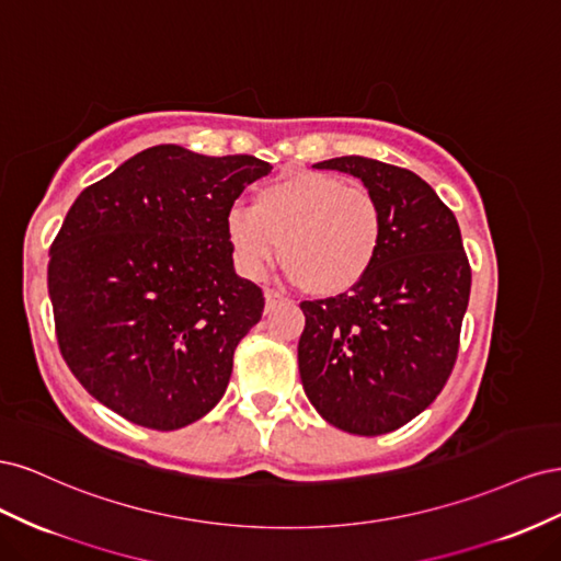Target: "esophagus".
Masks as SVG:
<instances>
[{"label": "esophagus", "instance_id": "1", "mask_svg": "<svg viewBox=\"0 0 561 561\" xmlns=\"http://www.w3.org/2000/svg\"><path fill=\"white\" fill-rule=\"evenodd\" d=\"M264 297H266V309H274L278 301H283V295H280V293H276V290H271V287H266V290H264Z\"/></svg>", "mask_w": 561, "mask_h": 561}]
</instances>
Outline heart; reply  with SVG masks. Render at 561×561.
I'll return each instance as SVG.
<instances>
[{
  "label": "heart",
  "instance_id": "1",
  "mask_svg": "<svg viewBox=\"0 0 561 561\" xmlns=\"http://www.w3.org/2000/svg\"><path fill=\"white\" fill-rule=\"evenodd\" d=\"M225 233L243 276L260 278L280 250L295 280L318 295H342L377 264L386 217L367 186L299 171L262 184L252 208L233 206Z\"/></svg>",
  "mask_w": 561,
  "mask_h": 561
}]
</instances>
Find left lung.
<instances>
[{
  "label": "left lung",
  "mask_w": 561,
  "mask_h": 561,
  "mask_svg": "<svg viewBox=\"0 0 561 561\" xmlns=\"http://www.w3.org/2000/svg\"><path fill=\"white\" fill-rule=\"evenodd\" d=\"M316 168L358 178L383 208L377 264L348 293L301 301L299 377L318 414L353 435H383L445 388L461 344L470 262L439 196L407 168L339 157Z\"/></svg>",
  "instance_id": "left-lung-1"
}]
</instances>
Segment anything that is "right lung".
<instances>
[{
	"label": "right lung",
	"instance_id": "add662e5",
	"mask_svg": "<svg viewBox=\"0 0 561 561\" xmlns=\"http://www.w3.org/2000/svg\"><path fill=\"white\" fill-rule=\"evenodd\" d=\"M266 173L257 157L159 145L72 203L48 250L56 339L118 416L178 431L225 396L233 351L264 313L262 287L236 276L225 217Z\"/></svg>",
	"mask_w": 561,
	"mask_h": 561
}]
</instances>
